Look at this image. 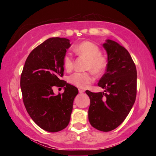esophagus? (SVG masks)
<instances>
[{"label":"esophagus","instance_id":"esophagus-1","mask_svg":"<svg viewBox=\"0 0 156 156\" xmlns=\"http://www.w3.org/2000/svg\"><path fill=\"white\" fill-rule=\"evenodd\" d=\"M79 92H80V93H84V89H79Z\"/></svg>","mask_w":156,"mask_h":156}]
</instances>
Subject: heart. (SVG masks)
<instances>
[{
  "label": "heart",
  "instance_id": "obj_1",
  "mask_svg": "<svg viewBox=\"0 0 156 156\" xmlns=\"http://www.w3.org/2000/svg\"><path fill=\"white\" fill-rule=\"evenodd\" d=\"M74 52L79 56L84 57L88 59L87 69H90L96 74L103 72L107 66V59L101 55V50L97 44L89 41H84L74 48ZM64 66L67 71L73 67V59L69 54L64 57ZM94 80L91 72H75L69 77V82L80 88H85Z\"/></svg>",
  "mask_w": 156,
  "mask_h": 156
}]
</instances>
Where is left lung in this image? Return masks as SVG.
I'll use <instances>...</instances> for the list:
<instances>
[{
  "label": "left lung",
  "instance_id": "8db88e82",
  "mask_svg": "<svg viewBox=\"0 0 156 156\" xmlns=\"http://www.w3.org/2000/svg\"><path fill=\"white\" fill-rule=\"evenodd\" d=\"M107 53L105 74L98 86L103 92L87 90L90 99L89 121L94 128L101 131H111L126 118L136 97L137 72L136 65L126 49L112 40L102 44Z\"/></svg>",
  "mask_w": 156,
  "mask_h": 156
}]
</instances>
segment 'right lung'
I'll return each instance as SVG.
<instances>
[{"mask_svg": "<svg viewBox=\"0 0 156 156\" xmlns=\"http://www.w3.org/2000/svg\"><path fill=\"white\" fill-rule=\"evenodd\" d=\"M71 44L67 38L51 37L27 57L20 76L23 103L30 116L44 131L57 132L69 124L78 89L60 80L64 57ZM54 86L64 87L55 95Z\"/></svg>", "mask_w": 156, "mask_h": 156, "instance_id": "obj_1", "label": "right lung"}]
</instances>
